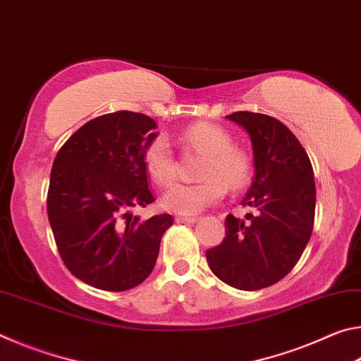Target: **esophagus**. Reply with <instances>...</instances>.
<instances>
[{
  "instance_id": "34e87169",
  "label": "esophagus",
  "mask_w": 361,
  "mask_h": 361,
  "mask_svg": "<svg viewBox=\"0 0 361 361\" xmlns=\"http://www.w3.org/2000/svg\"><path fill=\"white\" fill-rule=\"evenodd\" d=\"M175 221L176 223H181V224H192V223H195V221H197V218H195V216H176L175 218Z\"/></svg>"
}]
</instances>
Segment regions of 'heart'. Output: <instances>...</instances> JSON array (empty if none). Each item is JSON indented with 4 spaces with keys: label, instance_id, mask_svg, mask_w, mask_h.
Here are the masks:
<instances>
[{
    "label": "heart",
    "instance_id": "1",
    "mask_svg": "<svg viewBox=\"0 0 361 361\" xmlns=\"http://www.w3.org/2000/svg\"><path fill=\"white\" fill-rule=\"evenodd\" d=\"M181 140L207 154L200 170L204 181L194 185H175L164 195V207L178 215L191 216L224 197L226 188L239 191L252 176L248 152L232 145V137L223 127L197 122L183 130ZM145 167L157 186L169 188L176 178V159L166 135L152 138L145 149Z\"/></svg>",
    "mask_w": 361,
    "mask_h": 361
}]
</instances>
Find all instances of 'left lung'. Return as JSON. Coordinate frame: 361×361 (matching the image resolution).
I'll use <instances>...</instances> for the list:
<instances>
[{"instance_id":"obj_1","label":"left lung","mask_w":361,"mask_h":361,"mask_svg":"<svg viewBox=\"0 0 361 361\" xmlns=\"http://www.w3.org/2000/svg\"><path fill=\"white\" fill-rule=\"evenodd\" d=\"M226 118L242 126L252 140L255 178L242 205L256 213H248V221L228 215L226 237L205 256L219 280L255 291L282 280L312 235L314 170L302 145L279 119L252 111Z\"/></svg>"}]
</instances>
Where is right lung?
Returning <instances> with one entry per match:
<instances>
[{"mask_svg":"<svg viewBox=\"0 0 361 361\" xmlns=\"http://www.w3.org/2000/svg\"><path fill=\"white\" fill-rule=\"evenodd\" d=\"M149 116L116 111L89 121L59 149L47 191V216L73 276L105 291H126L154 269L173 218L146 221L130 209L154 202L145 149L157 137Z\"/></svg>","mask_w":361,"mask_h":361,"instance_id":"obj_1","label":"right lung"}]
</instances>
